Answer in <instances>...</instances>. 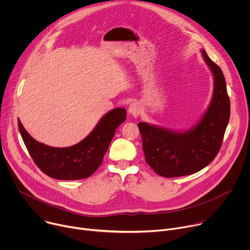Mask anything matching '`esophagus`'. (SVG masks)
<instances>
[{"label":"esophagus","mask_w":250,"mask_h":250,"mask_svg":"<svg viewBox=\"0 0 250 250\" xmlns=\"http://www.w3.org/2000/svg\"><path fill=\"white\" fill-rule=\"evenodd\" d=\"M128 113L133 116L134 118L138 117L140 115V112H141V106L138 103H131L129 105H128V109H127Z\"/></svg>","instance_id":"obj_1"}]
</instances>
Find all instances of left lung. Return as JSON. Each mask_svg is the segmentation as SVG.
Returning a JSON list of instances; mask_svg holds the SVG:
<instances>
[{
  "label": "left lung",
  "instance_id": "8db88e82",
  "mask_svg": "<svg viewBox=\"0 0 250 250\" xmlns=\"http://www.w3.org/2000/svg\"><path fill=\"white\" fill-rule=\"evenodd\" d=\"M203 58L211 71L213 92L208 108L190 129L172 130L139 123L137 125L146 161L160 176L180 177L194 174L217 156L230 115V104L222 69L202 49Z\"/></svg>",
  "mask_w": 250,
  "mask_h": 250
}]
</instances>
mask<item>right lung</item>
I'll use <instances>...</instances> for the list:
<instances>
[{
  "instance_id": "obj_1",
  "label": "right lung",
  "mask_w": 250,
  "mask_h": 250,
  "mask_svg": "<svg viewBox=\"0 0 250 250\" xmlns=\"http://www.w3.org/2000/svg\"><path fill=\"white\" fill-rule=\"evenodd\" d=\"M126 110L106 113L83 140L69 147H52L35 140L19 120V129L34 163L57 180H80L90 177L102 164L117 127L125 121Z\"/></svg>"
}]
</instances>
